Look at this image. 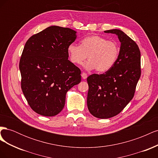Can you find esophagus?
<instances>
[{
  "label": "esophagus",
  "instance_id": "esophagus-1",
  "mask_svg": "<svg viewBox=\"0 0 158 158\" xmlns=\"http://www.w3.org/2000/svg\"><path fill=\"white\" fill-rule=\"evenodd\" d=\"M81 75H82V78L83 79H86L87 77H88L87 74L85 73H82V74H81Z\"/></svg>",
  "mask_w": 158,
  "mask_h": 158
}]
</instances>
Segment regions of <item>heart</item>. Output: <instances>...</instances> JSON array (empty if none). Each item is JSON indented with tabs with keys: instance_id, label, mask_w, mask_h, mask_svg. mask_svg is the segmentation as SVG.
<instances>
[{
	"instance_id": "obj_1",
	"label": "heart",
	"mask_w": 158,
	"mask_h": 158,
	"mask_svg": "<svg viewBox=\"0 0 158 158\" xmlns=\"http://www.w3.org/2000/svg\"><path fill=\"white\" fill-rule=\"evenodd\" d=\"M67 52L72 63L84 64L87 70L96 69L99 73H104L112 68L116 63L119 54V47L117 43L108 41L106 38L94 35L84 38L80 45L72 44L69 45Z\"/></svg>"
}]
</instances>
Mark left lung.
<instances>
[{
	"mask_svg": "<svg viewBox=\"0 0 158 158\" xmlns=\"http://www.w3.org/2000/svg\"><path fill=\"white\" fill-rule=\"evenodd\" d=\"M117 35L121 43L116 63L106 73L88 76L87 106L93 116L108 118L117 115L135 95L140 70V52L136 43L118 29L105 31Z\"/></svg>",
	"mask_w": 158,
	"mask_h": 158,
	"instance_id": "1",
	"label": "left lung"
}]
</instances>
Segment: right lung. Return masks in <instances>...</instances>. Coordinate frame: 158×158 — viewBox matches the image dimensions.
I'll use <instances>...</instances> for the list:
<instances>
[{"instance_id": "1", "label": "right lung", "mask_w": 158, "mask_h": 158, "mask_svg": "<svg viewBox=\"0 0 158 158\" xmlns=\"http://www.w3.org/2000/svg\"><path fill=\"white\" fill-rule=\"evenodd\" d=\"M76 31L51 26L26 43L20 60L21 87L35 113L52 117L63 110L66 94L81 81V71L68 59Z\"/></svg>"}]
</instances>
